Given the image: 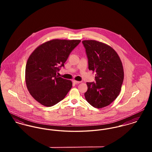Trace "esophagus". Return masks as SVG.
Segmentation results:
<instances>
[{"label": "esophagus", "mask_w": 152, "mask_h": 152, "mask_svg": "<svg viewBox=\"0 0 152 152\" xmlns=\"http://www.w3.org/2000/svg\"><path fill=\"white\" fill-rule=\"evenodd\" d=\"M73 83H74V84H75L81 83V82H80V81H76V80H73Z\"/></svg>", "instance_id": "1"}]
</instances>
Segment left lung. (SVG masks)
I'll use <instances>...</instances> for the list:
<instances>
[{
    "label": "left lung",
    "mask_w": 152,
    "mask_h": 152,
    "mask_svg": "<svg viewBox=\"0 0 152 152\" xmlns=\"http://www.w3.org/2000/svg\"><path fill=\"white\" fill-rule=\"evenodd\" d=\"M88 68L96 72L95 83H87L84 94L87 102L96 108L110 105L119 95L124 78L122 61L115 50L107 44L83 40Z\"/></svg>",
    "instance_id": "left-lung-1"
}]
</instances>
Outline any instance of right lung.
Returning <instances> with one entry per match:
<instances>
[{"label":"right lung","instance_id":"add662e5","mask_svg":"<svg viewBox=\"0 0 152 152\" xmlns=\"http://www.w3.org/2000/svg\"><path fill=\"white\" fill-rule=\"evenodd\" d=\"M80 40L53 39L39 45L29 56L26 66L27 89L35 100L51 107L65 98L71 81L58 77L57 73L64 65L70 53Z\"/></svg>","mask_w":152,"mask_h":152}]
</instances>
